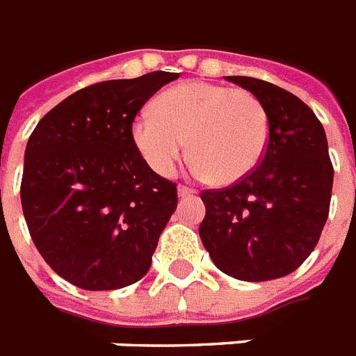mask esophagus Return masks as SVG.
<instances>
[{"label":"esophagus","instance_id":"1","mask_svg":"<svg viewBox=\"0 0 356 356\" xmlns=\"http://www.w3.org/2000/svg\"><path fill=\"white\" fill-rule=\"evenodd\" d=\"M177 194H179V197H188V195L195 194V190L190 188V186H184V184H179Z\"/></svg>","mask_w":356,"mask_h":356}]
</instances>
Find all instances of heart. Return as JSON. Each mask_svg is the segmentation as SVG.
<instances>
[{
	"instance_id": "heart-1",
	"label": "heart",
	"mask_w": 356,
	"mask_h": 356,
	"mask_svg": "<svg viewBox=\"0 0 356 356\" xmlns=\"http://www.w3.org/2000/svg\"><path fill=\"white\" fill-rule=\"evenodd\" d=\"M153 113L133 123V140L147 166L170 177L188 156L214 184H233L253 172L270 144L268 108L243 88L190 81L162 92Z\"/></svg>"
}]
</instances>
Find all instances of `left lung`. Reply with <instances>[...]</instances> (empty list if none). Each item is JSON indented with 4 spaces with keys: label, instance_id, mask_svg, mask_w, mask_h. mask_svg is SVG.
<instances>
[{
    "label": "left lung",
    "instance_id": "8db88e82",
    "mask_svg": "<svg viewBox=\"0 0 356 356\" xmlns=\"http://www.w3.org/2000/svg\"><path fill=\"white\" fill-rule=\"evenodd\" d=\"M268 108L270 144L253 172L201 192L200 236L216 268L240 281H271L309 259L329 218L332 162L323 125L292 92L229 75Z\"/></svg>",
    "mask_w": 356,
    "mask_h": 356
}]
</instances>
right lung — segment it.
Returning a JSON list of instances; mask_svg holds the SVG:
<instances>
[{"label": "right lung", "mask_w": 356, "mask_h": 356, "mask_svg": "<svg viewBox=\"0 0 356 356\" xmlns=\"http://www.w3.org/2000/svg\"><path fill=\"white\" fill-rule=\"evenodd\" d=\"M179 74L81 88L38 122L19 186L25 223L55 273L83 290H116L147 273L177 209V184L147 166L133 122Z\"/></svg>", "instance_id": "obj_1"}]
</instances>
